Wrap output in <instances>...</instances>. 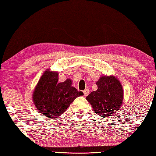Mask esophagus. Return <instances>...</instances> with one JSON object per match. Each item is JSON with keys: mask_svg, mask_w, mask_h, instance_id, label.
<instances>
[{"mask_svg": "<svg viewBox=\"0 0 156 156\" xmlns=\"http://www.w3.org/2000/svg\"><path fill=\"white\" fill-rule=\"evenodd\" d=\"M89 89H85L84 91H83V93H84V95L85 96V97H87L88 94H89Z\"/></svg>", "mask_w": 156, "mask_h": 156, "instance_id": "34e87169", "label": "esophagus"}]
</instances>
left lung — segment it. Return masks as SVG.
Here are the masks:
<instances>
[{
  "mask_svg": "<svg viewBox=\"0 0 156 156\" xmlns=\"http://www.w3.org/2000/svg\"><path fill=\"white\" fill-rule=\"evenodd\" d=\"M96 84L98 88L88 94L87 100L99 116L109 118L116 113L122 105V86L114 76H101Z\"/></svg>",
  "mask_w": 156,
  "mask_h": 156,
  "instance_id": "obj_1",
  "label": "left lung"
}]
</instances>
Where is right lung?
<instances>
[{"mask_svg":"<svg viewBox=\"0 0 156 156\" xmlns=\"http://www.w3.org/2000/svg\"><path fill=\"white\" fill-rule=\"evenodd\" d=\"M58 76L57 72L46 70L32 94L34 104L40 114L52 119L63 114L76 97L84 94L72 86L70 79L59 83Z\"/></svg>","mask_w":156,"mask_h":156,"instance_id":"right-lung-1","label":"right lung"}]
</instances>
